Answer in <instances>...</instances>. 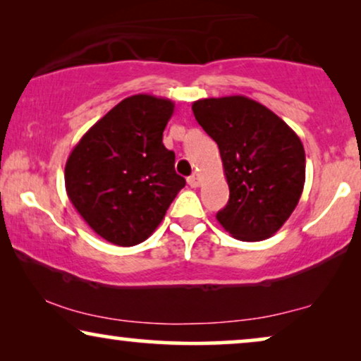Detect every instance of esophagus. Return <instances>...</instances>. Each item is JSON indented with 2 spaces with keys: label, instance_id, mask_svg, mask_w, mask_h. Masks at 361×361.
Returning a JSON list of instances; mask_svg holds the SVG:
<instances>
[{
  "label": "esophagus",
  "instance_id": "obj_1",
  "mask_svg": "<svg viewBox=\"0 0 361 361\" xmlns=\"http://www.w3.org/2000/svg\"><path fill=\"white\" fill-rule=\"evenodd\" d=\"M187 182H189V185L192 187V189H195V187L200 185V176L197 174V172H194V174H192L189 179H187Z\"/></svg>",
  "mask_w": 361,
  "mask_h": 361
}]
</instances>
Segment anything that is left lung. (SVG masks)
<instances>
[{
	"mask_svg": "<svg viewBox=\"0 0 361 361\" xmlns=\"http://www.w3.org/2000/svg\"><path fill=\"white\" fill-rule=\"evenodd\" d=\"M192 111L219 145L230 199L216 214L241 241L273 236L299 204L305 152L299 136L269 108L248 97L204 98Z\"/></svg>",
	"mask_w": 361,
	"mask_h": 361,
	"instance_id": "1",
	"label": "left lung"
}]
</instances>
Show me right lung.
<instances>
[{
  "label": "right lung",
  "mask_w": 361,
  "mask_h": 361,
  "mask_svg": "<svg viewBox=\"0 0 361 361\" xmlns=\"http://www.w3.org/2000/svg\"><path fill=\"white\" fill-rule=\"evenodd\" d=\"M174 103L128 97L98 120L66 164V189L88 226L118 246L145 241L185 185L176 154L162 145Z\"/></svg>",
  "instance_id": "obj_1"
}]
</instances>
